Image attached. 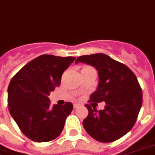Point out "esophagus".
<instances>
[{
  "instance_id": "1",
  "label": "esophagus",
  "mask_w": 155,
  "mask_h": 155,
  "mask_svg": "<svg viewBox=\"0 0 155 155\" xmlns=\"http://www.w3.org/2000/svg\"><path fill=\"white\" fill-rule=\"evenodd\" d=\"M78 104H74V105H73V107H74V108H78Z\"/></svg>"
}]
</instances>
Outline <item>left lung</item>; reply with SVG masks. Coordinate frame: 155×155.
<instances>
[{"label":"left lung","instance_id":"8db88e82","mask_svg":"<svg viewBox=\"0 0 155 155\" xmlns=\"http://www.w3.org/2000/svg\"><path fill=\"white\" fill-rule=\"evenodd\" d=\"M93 66L99 76L97 91L89 101H105L103 110L87 104L88 115L82 125L96 140L112 142L127 134L135 125L142 106V90L135 73L125 64L104 54L82 55L75 64Z\"/></svg>","mask_w":155,"mask_h":155}]
</instances>
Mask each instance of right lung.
Wrapping results in <instances>:
<instances>
[{
	"label": "right lung",
	"instance_id": "obj_1",
	"mask_svg": "<svg viewBox=\"0 0 155 155\" xmlns=\"http://www.w3.org/2000/svg\"><path fill=\"white\" fill-rule=\"evenodd\" d=\"M74 57L43 54L25 64L8 87L9 111L26 137L35 142L51 141L63 131L73 110L71 102L50 107L49 93L60 85Z\"/></svg>",
	"mask_w": 155,
	"mask_h": 155
}]
</instances>
